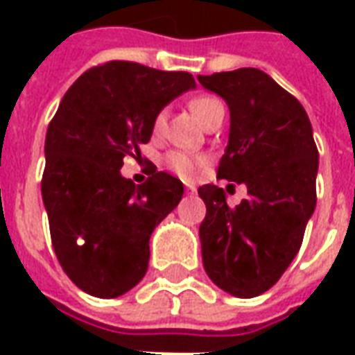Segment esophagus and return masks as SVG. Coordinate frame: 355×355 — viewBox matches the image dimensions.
I'll return each mask as SVG.
<instances>
[{
    "instance_id": "esophagus-1",
    "label": "esophagus",
    "mask_w": 355,
    "mask_h": 355,
    "mask_svg": "<svg viewBox=\"0 0 355 355\" xmlns=\"http://www.w3.org/2000/svg\"><path fill=\"white\" fill-rule=\"evenodd\" d=\"M186 190H188V192H190V193H193V192H196V186H193V184H186Z\"/></svg>"
}]
</instances>
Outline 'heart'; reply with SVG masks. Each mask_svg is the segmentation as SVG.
<instances>
[{"mask_svg":"<svg viewBox=\"0 0 355 355\" xmlns=\"http://www.w3.org/2000/svg\"><path fill=\"white\" fill-rule=\"evenodd\" d=\"M220 102L213 98V96H198V98H193L190 102V110H192V114L198 119H200L201 123H203V119L209 116V112L213 108H216ZM165 123V116L159 114V116L155 117V131H159ZM165 165L169 167L173 173H177L178 177L182 178H196L200 175L201 167H203V157H198V155H190L184 154V152H171L165 157Z\"/></svg>","mask_w":355,"mask_h":355,"instance_id":"1","label":"heart"}]
</instances>
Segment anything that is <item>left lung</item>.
Returning a JSON list of instances; mask_svg holds the SVG:
<instances>
[{"instance_id":"left-lung-1","label":"left lung","mask_w":355,"mask_h":355,"mask_svg":"<svg viewBox=\"0 0 355 355\" xmlns=\"http://www.w3.org/2000/svg\"><path fill=\"white\" fill-rule=\"evenodd\" d=\"M198 81L230 110L218 178L243 182L249 193L230 209L223 188H198L207 207L200 226L203 268L234 297H259L297 257L315 209L320 155L312 123L302 104L257 68Z\"/></svg>"}]
</instances>
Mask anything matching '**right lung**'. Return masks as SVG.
Listing matches in <instances>:
<instances>
[{
    "label": "right lung",
    "mask_w": 355,
    "mask_h": 355,
    "mask_svg": "<svg viewBox=\"0 0 355 355\" xmlns=\"http://www.w3.org/2000/svg\"><path fill=\"white\" fill-rule=\"evenodd\" d=\"M196 89L192 73L112 60L66 91L45 137L43 205L60 266L81 291L116 298L144 277L150 236L184 186L154 171L137 186L121 175L169 102Z\"/></svg>",
    "instance_id": "obj_1"
}]
</instances>
